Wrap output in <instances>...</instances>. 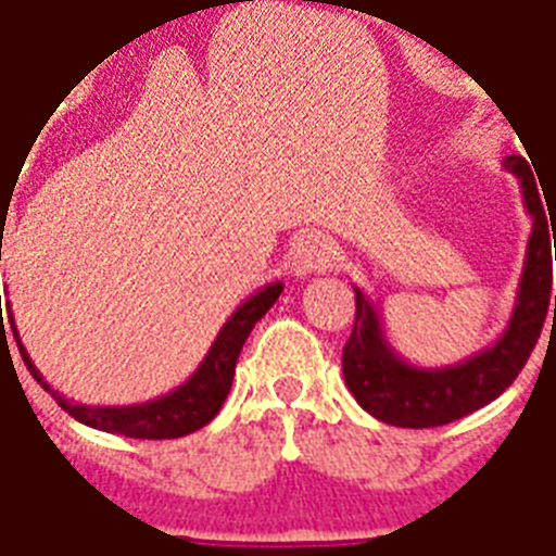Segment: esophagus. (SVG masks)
<instances>
[{"label": "esophagus", "mask_w": 556, "mask_h": 556, "mask_svg": "<svg viewBox=\"0 0 556 556\" xmlns=\"http://www.w3.org/2000/svg\"><path fill=\"white\" fill-rule=\"evenodd\" d=\"M333 264H337V249H333V243H330L325 235L307 231V235H301V238L292 243L290 249L292 275L307 278V275L327 273Z\"/></svg>", "instance_id": "1"}]
</instances>
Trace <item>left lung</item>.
I'll return each mask as SVG.
<instances>
[{"label":"left lung","mask_w":556,"mask_h":556,"mask_svg":"<svg viewBox=\"0 0 556 556\" xmlns=\"http://www.w3.org/2000/svg\"><path fill=\"white\" fill-rule=\"evenodd\" d=\"M502 167L514 174L522 188L525 211L531 214V238L525 249L522 275L516 290L514 313L502 330V337L464 363L420 368L394 351L382 330L377 301H371L359 287L356 292L354 333L342 351V374L356 403L382 424L403 429H429V426L453 424L476 408L488 406L522 371L533 345L542 333V321L551 313V231L547 219L554 211H545L540 185L522 156H505ZM549 217L545 218L544 214ZM556 240V235H554ZM556 321V295H554Z\"/></svg>","instance_id":"8db88e82"}]
</instances>
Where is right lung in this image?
<instances>
[{
	"label": "right lung",
	"instance_id": "add662e5",
	"mask_svg": "<svg viewBox=\"0 0 556 556\" xmlns=\"http://www.w3.org/2000/svg\"><path fill=\"white\" fill-rule=\"evenodd\" d=\"M281 292L283 283L273 281L266 283V287H261L255 295H249V299L231 313L229 321L219 327L217 339H214V345L208 348V354H205V359L200 363V368H197L179 389L167 391V394H162V397L156 400H148V403H136V406H86V403H75V400L63 397L60 391L51 389L49 382H46V377L37 371V365L31 363L28 351L23 348V339L16 333L11 304H5V307L8 321H11V330H14L16 345H20V354H23L28 371L34 374V380L40 382L51 397L58 400V406L63 408V412H68V415L75 417L77 424L92 426V429H101V432L124 434V438L165 441V438H182V434L197 432V429H202V426L214 420L219 406L229 397L231 380H235V365H238V356L240 351H243V342H247L249 333H252L255 321H261V318L266 316V309L273 307Z\"/></svg>",
	"mask_w": 556,
	"mask_h": 556
}]
</instances>
